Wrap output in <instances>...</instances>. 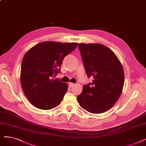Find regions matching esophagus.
Segmentation results:
<instances>
[{
    "instance_id": "34e87169",
    "label": "esophagus",
    "mask_w": 146,
    "mask_h": 146,
    "mask_svg": "<svg viewBox=\"0 0 146 146\" xmlns=\"http://www.w3.org/2000/svg\"><path fill=\"white\" fill-rule=\"evenodd\" d=\"M75 85V84H74V83H69V86L70 87H74Z\"/></svg>"
}]
</instances>
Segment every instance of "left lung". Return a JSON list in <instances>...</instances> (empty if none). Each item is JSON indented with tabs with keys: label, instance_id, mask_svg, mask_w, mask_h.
<instances>
[{
	"label": "left lung",
	"instance_id": "left-lung-1",
	"mask_svg": "<svg viewBox=\"0 0 146 146\" xmlns=\"http://www.w3.org/2000/svg\"><path fill=\"white\" fill-rule=\"evenodd\" d=\"M87 77L92 83L83 86L77 96L81 107L93 114L107 111L117 101L123 90L124 72L114 52L101 44H79Z\"/></svg>",
	"mask_w": 146,
	"mask_h": 146
}]
</instances>
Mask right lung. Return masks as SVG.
Segmentation results:
<instances>
[{
	"mask_svg": "<svg viewBox=\"0 0 146 146\" xmlns=\"http://www.w3.org/2000/svg\"><path fill=\"white\" fill-rule=\"evenodd\" d=\"M77 45L46 41L35 45L25 54L21 62V84L33 106L50 110L61 103L68 85L53 77L60 72L64 57Z\"/></svg>",
	"mask_w": 146,
	"mask_h": 146,
	"instance_id": "1",
	"label": "right lung"
}]
</instances>
